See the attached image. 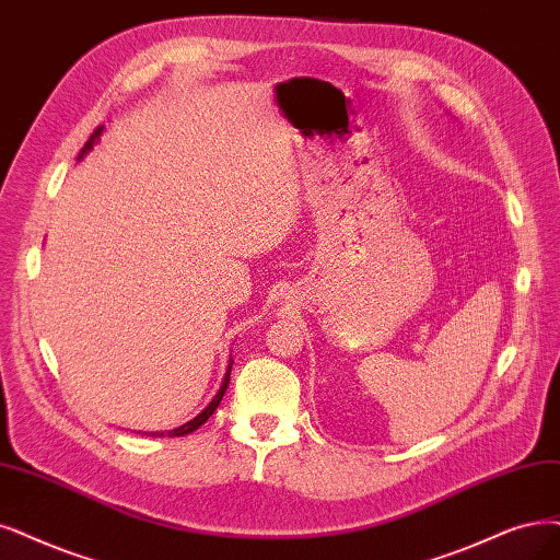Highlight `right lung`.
<instances>
[{"mask_svg": "<svg viewBox=\"0 0 560 560\" xmlns=\"http://www.w3.org/2000/svg\"><path fill=\"white\" fill-rule=\"evenodd\" d=\"M101 133H103V127H98V129L92 133V138L88 140L85 148L80 150V154H78V161H82V159H85V156H88V154L94 150V144L98 142ZM231 369H233V358L228 360V369H225V376H223V381H221V387H219V392H217V395L212 397V401L207 404V406H205V408L198 412V416H196L194 420L184 422L182 427H177V429H171V431H144V436H152V439H165V436H168V439H175V436H186V433H191V431H196L198 427H202L207 420H210V416H212V412L217 410V406L221 404V399H223V395H225L228 383H231ZM138 433H140V431H138Z\"/></svg>", "mask_w": 560, "mask_h": 560, "instance_id": "add662e5", "label": "right lung"}]
</instances>
